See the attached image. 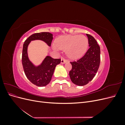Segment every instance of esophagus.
Instances as JSON below:
<instances>
[{
  "label": "esophagus",
  "mask_w": 125,
  "mask_h": 125,
  "mask_svg": "<svg viewBox=\"0 0 125 125\" xmlns=\"http://www.w3.org/2000/svg\"><path fill=\"white\" fill-rule=\"evenodd\" d=\"M66 62H67V60L65 59H64L63 58H62V59H61V63H65Z\"/></svg>",
  "instance_id": "obj_1"
}]
</instances>
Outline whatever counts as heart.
<instances>
[{"label": "heart", "instance_id": "1", "mask_svg": "<svg viewBox=\"0 0 125 125\" xmlns=\"http://www.w3.org/2000/svg\"><path fill=\"white\" fill-rule=\"evenodd\" d=\"M88 39L83 35H69L60 37L56 42V47L66 50L67 56L71 59H77L83 55L88 47ZM57 50V48L54 47Z\"/></svg>", "mask_w": 125, "mask_h": 125}]
</instances>
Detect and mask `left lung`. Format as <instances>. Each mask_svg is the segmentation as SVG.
<instances>
[{"label":"left lung","instance_id":"left-lung-1","mask_svg":"<svg viewBox=\"0 0 125 125\" xmlns=\"http://www.w3.org/2000/svg\"><path fill=\"white\" fill-rule=\"evenodd\" d=\"M89 48L85 55L77 61L70 62L72 69L69 76L74 84L83 86L88 84L95 76L100 64V47L94 37L88 34Z\"/></svg>","mask_w":125,"mask_h":125}]
</instances>
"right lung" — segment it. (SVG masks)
Wrapping results in <instances>:
<instances>
[{"mask_svg":"<svg viewBox=\"0 0 125 125\" xmlns=\"http://www.w3.org/2000/svg\"><path fill=\"white\" fill-rule=\"evenodd\" d=\"M52 34L49 32L36 33L31 35L23 44L22 54V63L26 77L33 84L44 86L50 82L56 66L61 62V59H54L47 56L41 65L35 67L30 61L27 53L28 45L31 41L40 40L51 46Z\"/></svg>","mask_w":125,"mask_h":125,"instance_id":"1","label":"right lung"}]
</instances>
